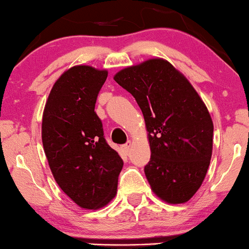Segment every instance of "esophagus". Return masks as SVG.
<instances>
[{"label": "esophagus", "instance_id": "esophagus-1", "mask_svg": "<svg viewBox=\"0 0 249 249\" xmlns=\"http://www.w3.org/2000/svg\"><path fill=\"white\" fill-rule=\"evenodd\" d=\"M130 146H132V142H130V141H127V143H124V145L122 146V148H124V151L125 152V153H127V152L129 151Z\"/></svg>", "mask_w": 249, "mask_h": 249}]
</instances>
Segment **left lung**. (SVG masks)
Segmentation results:
<instances>
[{"label": "left lung", "mask_w": 249, "mask_h": 249, "mask_svg": "<svg viewBox=\"0 0 249 249\" xmlns=\"http://www.w3.org/2000/svg\"><path fill=\"white\" fill-rule=\"evenodd\" d=\"M145 117L151 159L145 175L158 197L185 203L200 188L213 153V124L190 82L160 58L117 72Z\"/></svg>", "instance_id": "8db88e82"}]
</instances>
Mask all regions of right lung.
I'll list each match as a JSON object with an SVG mask.
<instances>
[{
	"label": "right lung",
	"instance_id": "1",
	"mask_svg": "<svg viewBox=\"0 0 249 249\" xmlns=\"http://www.w3.org/2000/svg\"><path fill=\"white\" fill-rule=\"evenodd\" d=\"M106 70L78 65L64 72L51 90L41 136L60 189L84 209H100L116 195L124 160L107 143L95 111Z\"/></svg>",
	"mask_w": 249,
	"mask_h": 249
}]
</instances>
